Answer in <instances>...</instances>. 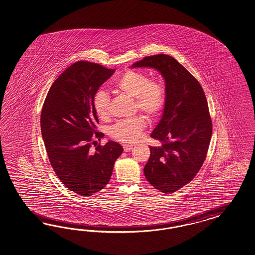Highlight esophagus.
Instances as JSON below:
<instances>
[{"label":"esophagus","mask_w":255,"mask_h":255,"mask_svg":"<svg viewBox=\"0 0 255 255\" xmlns=\"http://www.w3.org/2000/svg\"><path fill=\"white\" fill-rule=\"evenodd\" d=\"M132 144H130V143H125L124 144V149H125V152H128V151H130L132 148Z\"/></svg>","instance_id":"obj_1"}]
</instances>
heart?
Returning <instances> with one entry per match:
<instances>
[{
  "label": "heart",
  "mask_w": 255,
  "mask_h": 255,
  "mask_svg": "<svg viewBox=\"0 0 255 255\" xmlns=\"http://www.w3.org/2000/svg\"><path fill=\"white\" fill-rule=\"evenodd\" d=\"M114 88L120 92L134 99L135 107L145 113L149 118L160 114L166 104L167 91L165 84L159 79L150 80L143 72L128 70L114 84ZM93 107L99 118L106 119L110 113V98L104 90L95 94ZM146 125L145 119L138 115L119 121L110 129V135L124 143L137 141Z\"/></svg>",
  "instance_id": "b5f03b06"
}]
</instances>
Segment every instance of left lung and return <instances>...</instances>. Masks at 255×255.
<instances>
[{
	"label": "left lung",
	"mask_w": 255,
	"mask_h": 255,
	"mask_svg": "<svg viewBox=\"0 0 255 255\" xmlns=\"http://www.w3.org/2000/svg\"><path fill=\"white\" fill-rule=\"evenodd\" d=\"M153 68L165 81L166 104L150 134L162 143L149 146L143 173L152 186L171 193L188 184L205 161L212 136V122L199 82L173 57H144L130 68Z\"/></svg>",
	"instance_id": "left-lung-1"
}]
</instances>
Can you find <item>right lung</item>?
Returning <instances> with one entry per match:
<instances>
[{
	"instance_id": "add662e5",
	"label": "right lung",
	"mask_w": 255,
	"mask_h": 255,
	"mask_svg": "<svg viewBox=\"0 0 255 255\" xmlns=\"http://www.w3.org/2000/svg\"><path fill=\"white\" fill-rule=\"evenodd\" d=\"M114 72L94 62H75L52 84L44 101L40 126L50 165L65 187L82 196L108 184L124 151L113 141L90 149L94 138L104 136L95 130L99 119L94 96Z\"/></svg>"
}]
</instances>
